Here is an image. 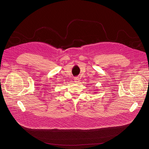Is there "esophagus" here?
Returning <instances> with one entry per match:
<instances>
[{
    "instance_id": "34e87169",
    "label": "esophagus",
    "mask_w": 149,
    "mask_h": 149,
    "mask_svg": "<svg viewBox=\"0 0 149 149\" xmlns=\"http://www.w3.org/2000/svg\"><path fill=\"white\" fill-rule=\"evenodd\" d=\"M74 80L75 81V82H79V78H78V77H75V78H74Z\"/></svg>"
}]
</instances>
